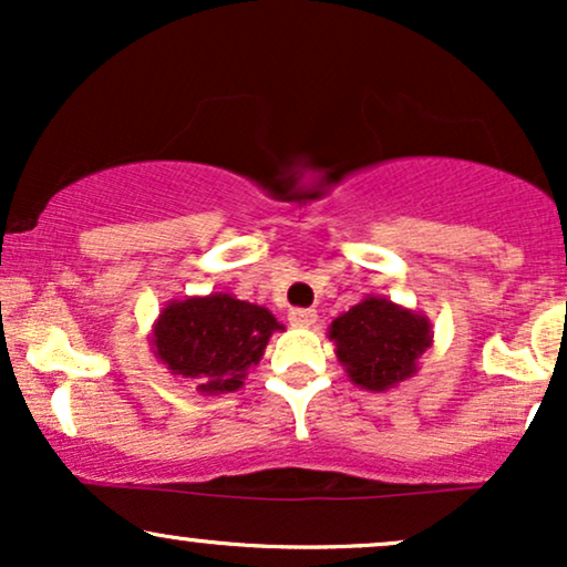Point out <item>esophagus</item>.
<instances>
[{
	"mask_svg": "<svg viewBox=\"0 0 567 567\" xmlns=\"http://www.w3.org/2000/svg\"><path fill=\"white\" fill-rule=\"evenodd\" d=\"M288 320L292 324H301V328H309V324L317 322V311L315 309H290Z\"/></svg>",
	"mask_w": 567,
	"mask_h": 567,
	"instance_id": "1",
	"label": "esophagus"
}]
</instances>
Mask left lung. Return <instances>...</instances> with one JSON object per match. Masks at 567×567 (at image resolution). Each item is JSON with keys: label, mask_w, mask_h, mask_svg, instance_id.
Listing matches in <instances>:
<instances>
[{"label": "left lung", "mask_w": 567, "mask_h": 567, "mask_svg": "<svg viewBox=\"0 0 567 567\" xmlns=\"http://www.w3.org/2000/svg\"><path fill=\"white\" fill-rule=\"evenodd\" d=\"M336 354L349 379L383 392L415 373V360L432 343L429 322L383 298H365L330 324Z\"/></svg>", "instance_id": "1"}]
</instances>
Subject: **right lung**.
<instances>
[{"instance_id":"add662e5","label":"right lung","mask_w":567,"mask_h":567,"mask_svg":"<svg viewBox=\"0 0 567 567\" xmlns=\"http://www.w3.org/2000/svg\"><path fill=\"white\" fill-rule=\"evenodd\" d=\"M275 330L279 322L264 306L237 301L226 292L186 298L159 315L154 354L175 375L197 379L199 392H237Z\"/></svg>"}]
</instances>
